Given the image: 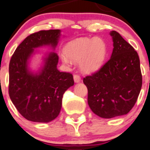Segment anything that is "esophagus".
I'll return each instance as SVG.
<instances>
[{
  "mask_svg": "<svg viewBox=\"0 0 150 150\" xmlns=\"http://www.w3.org/2000/svg\"><path fill=\"white\" fill-rule=\"evenodd\" d=\"M74 80L76 83H78V82H79L81 81L80 76L79 75H77V74H75V75H74Z\"/></svg>",
  "mask_w": 150,
  "mask_h": 150,
  "instance_id": "obj_1",
  "label": "esophagus"
}]
</instances>
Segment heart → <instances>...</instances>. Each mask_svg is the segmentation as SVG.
<instances>
[{
  "mask_svg": "<svg viewBox=\"0 0 150 150\" xmlns=\"http://www.w3.org/2000/svg\"><path fill=\"white\" fill-rule=\"evenodd\" d=\"M65 54L61 59L69 65L71 60H80V68L85 73L99 70L104 64L108 54L106 42L100 38H80L68 42L64 47Z\"/></svg>",
  "mask_w": 150,
  "mask_h": 150,
  "instance_id": "heart-1",
  "label": "heart"
}]
</instances>
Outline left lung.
Masks as SVG:
<instances>
[{"instance_id": "left-lung-1", "label": "left lung", "mask_w": 150, "mask_h": 150, "mask_svg": "<svg viewBox=\"0 0 150 150\" xmlns=\"http://www.w3.org/2000/svg\"><path fill=\"white\" fill-rule=\"evenodd\" d=\"M110 35L113 42L110 59L99 71L83 79L90 108L104 119L127 114L142 86L138 53L117 31H111Z\"/></svg>"}]
</instances>
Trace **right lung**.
<instances>
[{
    "label": "right lung",
    "mask_w": 150,
    "mask_h": 150,
    "mask_svg": "<svg viewBox=\"0 0 150 150\" xmlns=\"http://www.w3.org/2000/svg\"><path fill=\"white\" fill-rule=\"evenodd\" d=\"M60 35L59 29L31 34L18 45L10 60L9 97L18 112L31 122L47 123L56 119L64 93L74 85L72 74L57 69L59 57L54 51L42 57L38 71L29 68L35 48L50 46L54 50Z\"/></svg>",
    "instance_id": "1"
}]
</instances>
